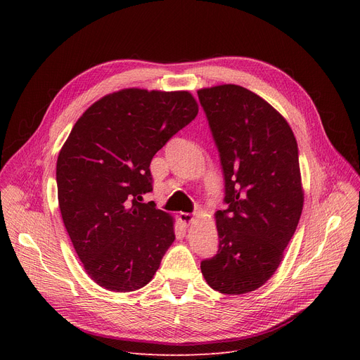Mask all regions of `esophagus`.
Instances as JSON below:
<instances>
[{"mask_svg":"<svg viewBox=\"0 0 360 360\" xmlns=\"http://www.w3.org/2000/svg\"><path fill=\"white\" fill-rule=\"evenodd\" d=\"M179 220H181V223L184 226H190L191 223H194L195 217L193 214H190V213H179Z\"/></svg>","mask_w":360,"mask_h":360,"instance_id":"esophagus-1","label":"esophagus"}]
</instances>
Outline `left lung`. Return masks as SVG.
Masks as SVG:
<instances>
[{"label": "left lung", "instance_id": "left-lung-1", "mask_svg": "<svg viewBox=\"0 0 360 360\" xmlns=\"http://www.w3.org/2000/svg\"><path fill=\"white\" fill-rule=\"evenodd\" d=\"M197 93L220 151L228 204L214 213L219 252L201 262V273L216 292L250 293L278 269L304 209L296 139L285 117L248 89Z\"/></svg>", "mask_w": 360, "mask_h": 360}]
</instances>
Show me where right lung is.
I'll list each match as a JSON object with an SVG mask.
<instances>
[{"mask_svg":"<svg viewBox=\"0 0 360 360\" xmlns=\"http://www.w3.org/2000/svg\"><path fill=\"white\" fill-rule=\"evenodd\" d=\"M198 113L188 90L122 89L90 105L56 160L63 221L89 277L134 292L175 240V219L140 202L153 190L150 162Z\"/></svg>","mask_w":360,"mask_h":360,"instance_id":"1","label":"right lung"}]
</instances>
